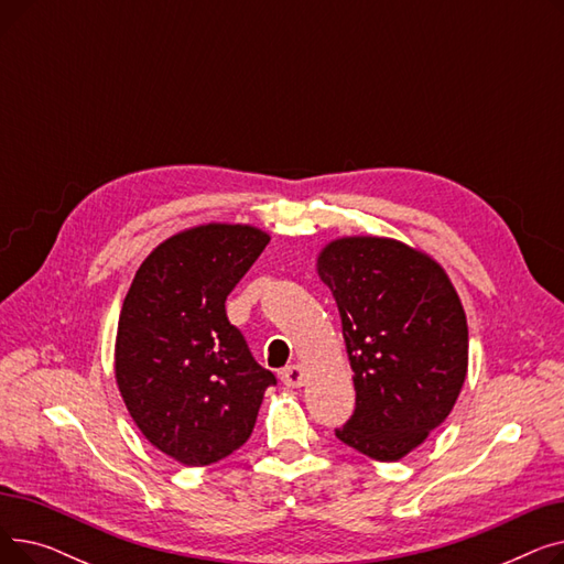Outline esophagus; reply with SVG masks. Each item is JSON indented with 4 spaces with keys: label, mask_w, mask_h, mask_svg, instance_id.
Returning <instances> with one entry per match:
<instances>
[{
    "label": "esophagus",
    "mask_w": 564,
    "mask_h": 564,
    "mask_svg": "<svg viewBox=\"0 0 564 564\" xmlns=\"http://www.w3.org/2000/svg\"><path fill=\"white\" fill-rule=\"evenodd\" d=\"M304 377H306V375H304V368L297 366V364L288 366V368L281 370V381L285 383L288 389H300L302 383H304Z\"/></svg>",
    "instance_id": "1"
}]
</instances>
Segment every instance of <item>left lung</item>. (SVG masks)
<instances>
[{
  "label": "left lung",
  "instance_id": "obj_1",
  "mask_svg": "<svg viewBox=\"0 0 564 564\" xmlns=\"http://www.w3.org/2000/svg\"><path fill=\"white\" fill-rule=\"evenodd\" d=\"M315 270L336 300L357 391L336 436L377 462H398L462 393L468 327L459 294L430 253L393 237H336Z\"/></svg>",
  "mask_w": 564,
  "mask_h": 564
}]
</instances>
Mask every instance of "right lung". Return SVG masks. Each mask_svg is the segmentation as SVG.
Instances as JSON below:
<instances>
[{"label": "right lung", "instance_id": "right-lung-1", "mask_svg": "<svg viewBox=\"0 0 564 564\" xmlns=\"http://www.w3.org/2000/svg\"><path fill=\"white\" fill-rule=\"evenodd\" d=\"M270 232L210 221L158 245L137 270L118 317L113 375L134 425L158 451L207 466L245 446L267 387L226 317V297Z\"/></svg>", "mask_w": 564, "mask_h": 564}]
</instances>
